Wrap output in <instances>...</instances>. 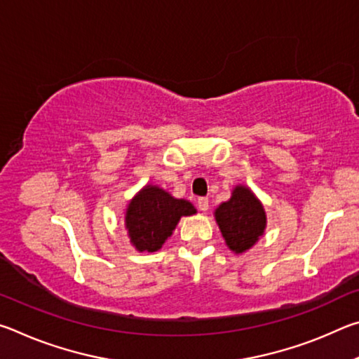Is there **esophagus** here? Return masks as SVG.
<instances>
[{"label":"esophagus","mask_w":359,"mask_h":359,"mask_svg":"<svg viewBox=\"0 0 359 359\" xmlns=\"http://www.w3.org/2000/svg\"><path fill=\"white\" fill-rule=\"evenodd\" d=\"M198 209L201 212H205L209 209V199L208 198H199L198 199Z\"/></svg>","instance_id":"esophagus-1"}]
</instances>
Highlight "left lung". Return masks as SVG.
Listing matches in <instances>:
<instances>
[{"label": "left lung", "instance_id": "obj_1", "mask_svg": "<svg viewBox=\"0 0 359 359\" xmlns=\"http://www.w3.org/2000/svg\"><path fill=\"white\" fill-rule=\"evenodd\" d=\"M214 217L224 244L236 255L250 250L267 224L264 205L247 185H236L228 201L215 209Z\"/></svg>", "mask_w": 359, "mask_h": 359}]
</instances>
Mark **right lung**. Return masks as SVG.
<instances>
[{
	"mask_svg": "<svg viewBox=\"0 0 359 359\" xmlns=\"http://www.w3.org/2000/svg\"><path fill=\"white\" fill-rule=\"evenodd\" d=\"M196 214L187 199L174 198L165 188L147 184L141 188L125 210V229L137 252H158L171 238L182 217Z\"/></svg>",
	"mask_w": 359,
	"mask_h": 359,
	"instance_id": "1",
	"label": "right lung"
}]
</instances>
